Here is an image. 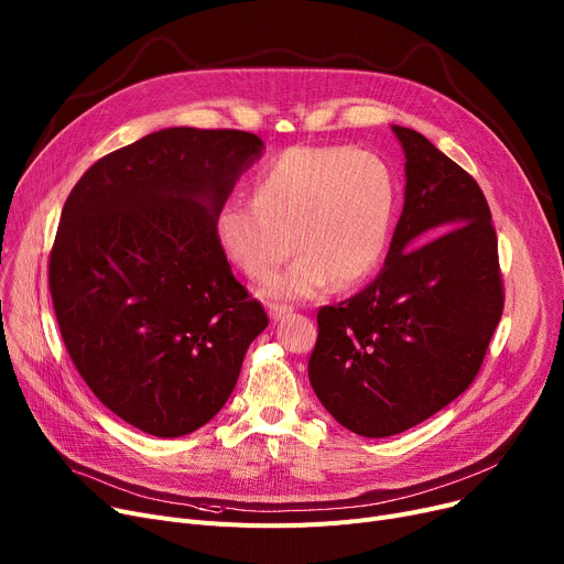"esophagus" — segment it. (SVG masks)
<instances>
[{
    "mask_svg": "<svg viewBox=\"0 0 564 564\" xmlns=\"http://www.w3.org/2000/svg\"><path fill=\"white\" fill-rule=\"evenodd\" d=\"M267 311H270L272 319H281V317L290 315L294 308L290 304H270V308H267Z\"/></svg>",
    "mask_w": 564,
    "mask_h": 564,
    "instance_id": "34e87169",
    "label": "esophagus"
}]
</instances>
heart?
Here are the masks:
<instances>
[{"instance_id":"obj_1","label":"heart","mask_w":564,"mask_h":564,"mask_svg":"<svg viewBox=\"0 0 564 564\" xmlns=\"http://www.w3.org/2000/svg\"><path fill=\"white\" fill-rule=\"evenodd\" d=\"M393 213V175L377 155L294 145L256 175L253 200L232 196L219 205L215 232L221 253L251 281L272 279L300 251L267 292L302 300L332 281H366L389 249Z\"/></svg>"}]
</instances>
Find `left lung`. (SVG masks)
Instances as JSON below:
<instances>
[{
  "mask_svg": "<svg viewBox=\"0 0 564 564\" xmlns=\"http://www.w3.org/2000/svg\"><path fill=\"white\" fill-rule=\"evenodd\" d=\"M406 189L387 267L354 297L317 311L315 395L361 436L427 421L478 377L506 288L489 203L476 177L421 132L393 126Z\"/></svg>",
  "mask_w": 564,
  "mask_h": 564,
  "instance_id": "left-lung-1",
  "label": "left lung"
}]
</instances>
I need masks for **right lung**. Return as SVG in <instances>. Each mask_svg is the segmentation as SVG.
Returning <instances> with one entry per match:
<instances>
[{"label":"right lung","instance_id":"obj_1","mask_svg":"<svg viewBox=\"0 0 564 564\" xmlns=\"http://www.w3.org/2000/svg\"><path fill=\"white\" fill-rule=\"evenodd\" d=\"M260 151L251 132L169 128L100 158L66 198L47 264L58 332L86 387L145 434L213 421L270 322L215 232Z\"/></svg>","mask_w":564,"mask_h":564}]
</instances>
